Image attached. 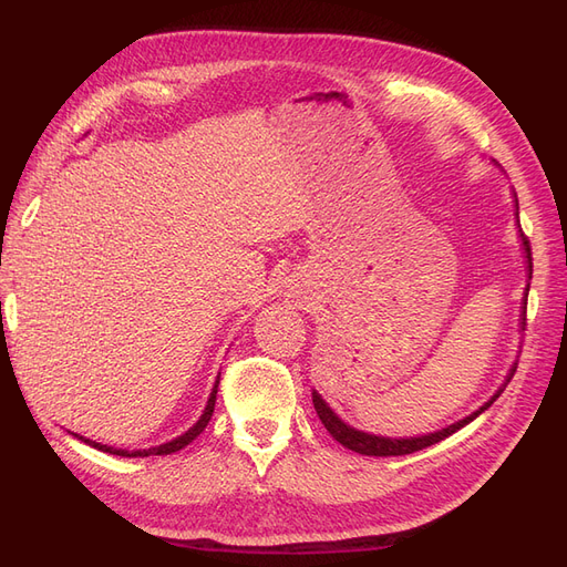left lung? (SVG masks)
<instances>
[{
    "mask_svg": "<svg viewBox=\"0 0 567 567\" xmlns=\"http://www.w3.org/2000/svg\"><path fill=\"white\" fill-rule=\"evenodd\" d=\"M513 203H516V219H518V198H516V194H513ZM520 227V225H518ZM520 244H523V252H525V269H527V286H525V293H523V307H520V323L525 326V305H527V293H529V279H532V252H529V241L525 238V234L520 231ZM520 326V329H523ZM516 367H518V362H513V367L508 369V373H506V379H504V383L499 385V390H496L492 398L480 406V409H475L473 414H468L466 419H461V421H456V423H452V425H447V427H442V431H435V433H427V435H416V437H383V435H371V433H364V431H357V427H352V425H348L346 421H342L336 411L326 404V400L321 398V394L317 392V390H312V402H315V409H317V416L321 419V423H323V427L326 431L331 433V437L333 440H338L342 447H348V450H352V452H357V454H364V456H404V454H414V452H419V450H425V447H431V444H435V442H440V440H444V437H450L452 433H456V431H461L463 425H468L471 421H475L480 414H483L485 409H489L494 402H496V398H499V394L504 392V388L511 383V379H513V373H516Z\"/></svg>",
    "mask_w": 567,
    "mask_h": 567,
    "instance_id": "left-lung-1",
    "label": "left lung"
}]
</instances>
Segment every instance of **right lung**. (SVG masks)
Returning a JSON list of instances; mask_svg holds the SVG:
<instances>
[{
    "label": "right lung",
    "instance_id": "right-lung-1",
    "mask_svg": "<svg viewBox=\"0 0 567 567\" xmlns=\"http://www.w3.org/2000/svg\"><path fill=\"white\" fill-rule=\"evenodd\" d=\"M217 385H219V375H217V381H215V385H213V390H210V398H208V404H205V409H203V414H200V419L188 427L186 433H182V435H177L175 440H169V442H165V444H158V447H148V450H117V447H109V444H101V442H94V440H90V437H82V435H78V433H73L78 440H82L84 444H90V447H94V450H101V452H106V454H113V456H130V458H134V456H165V454H175V452H179V450H184L188 442H194L203 431H205V425H208V421H210V416H213V411H215V400H217Z\"/></svg>",
    "mask_w": 567,
    "mask_h": 567
}]
</instances>
